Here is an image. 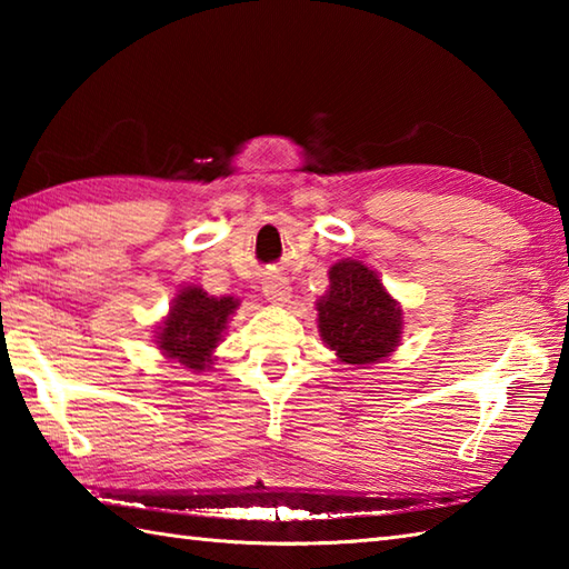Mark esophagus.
I'll return each mask as SVG.
<instances>
[{"label":"esophagus","instance_id":"34e87169","mask_svg":"<svg viewBox=\"0 0 569 569\" xmlns=\"http://www.w3.org/2000/svg\"><path fill=\"white\" fill-rule=\"evenodd\" d=\"M291 293H293V288L283 276H271V278H266V281H263V296L269 298L271 303L283 306V303H288Z\"/></svg>","mask_w":569,"mask_h":569}]
</instances>
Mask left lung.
Instances as JSON below:
<instances>
[{
  "mask_svg": "<svg viewBox=\"0 0 569 569\" xmlns=\"http://www.w3.org/2000/svg\"><path fill=\"white\" fill-rule=\"evenodd\" d=\"M320 335L347 365H373L393 352L401 337V310L379 276L359 261L330 269V291L318 303Z\"/></svg>",
  "mask_w": 569,
  "mask_h": 569,
  "instance_id": "obj_1",
  "label": "left lung"
}]
</instances>
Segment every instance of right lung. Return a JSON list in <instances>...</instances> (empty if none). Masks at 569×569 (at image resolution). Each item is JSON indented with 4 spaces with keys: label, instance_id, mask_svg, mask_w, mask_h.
Segmentation results:
<instances>
[{
    "label": "right lung",
    "instance_id": "obj_1",
    "mask_svg": "<svg viewBox=\"0 0 569 569\" xmlns=\"http://www.w3.org/2000/svg\"><path fill=\"white\" fill-rule=\"evenodd\" d=\"M237 308L234 298H212L202 288H183L159 332V347L188 369L212 365V349L222 340L227 318Z\"/></svg>",
    "mask_w": 569,
    "mask_h": 569
}]
</instances>
